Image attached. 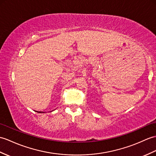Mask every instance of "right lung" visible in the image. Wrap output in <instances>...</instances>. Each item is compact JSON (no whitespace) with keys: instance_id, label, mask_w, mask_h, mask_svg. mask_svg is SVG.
<instances>
[{"instance_id":"1","label":"right lung","mask_w":156,"mask_h":156,"mask_svg":"<svg viewBox=\"0 0 156 156\" xmlns=\"http://www.w3.org/2000/svg\"><path fill=\"white\" fill-rule=\"evenodd\" d=\"M38 113H44V112H37Z\"/></svg>"}]
</instances>
